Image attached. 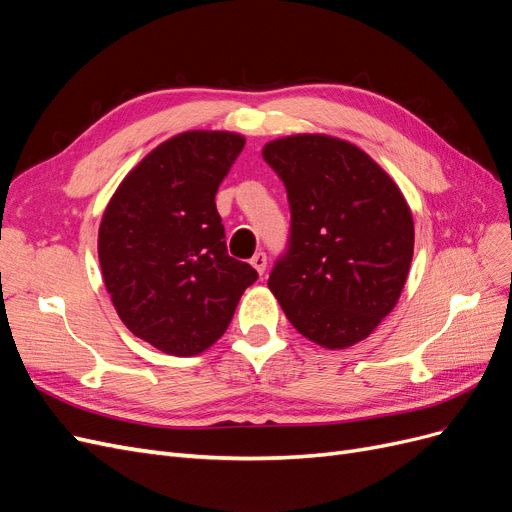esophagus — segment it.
Here are the masks:
<instances>
[{"instance_id":"esophagus-1","label":"esophagus","mask_w":512,"mask_h":512,"mask_svg":"<svg viewBox=\"0 0 512 512\" xmlns=\"http://www.w3.org/2000/svg\"><path fill=\"white\" fill-rule=\"evenodd\" d=\"M250 262H252V267L262 275V273H265V269H267V254L265 252H256Z\"/></svg>"}]
</instances>
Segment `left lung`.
Wrapping results in <instances>:
<instances>
[{"instance_id":"left-lung-1","label":"left lung","mask_w":512,"mask_h":512,"mask_svg":"<svg viewBox=\"0 0 512 512\" xmlns=\"http://www.w3.org/2000/svg\"><path fill=\"white\" fill-rule=\"evenodd\" d=\"M262 158L290 205L271 292L312 342L329 350L361 342L391 314L410 271L414 222L404 194L365 151L333 136H286Z\"/></svg>"}]
</instances>
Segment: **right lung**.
Returning <instances> with one entry per match:
<instances>
[{
    "label": "right lung",
    "instance_id": "1",
    "mask_svg": "<svg viewBox=\"0 0 512 512\" xmlns=\"http://www.w3.org/2000/svg\"><path fill=\"white\" fill-rule=\"evenodd\" d=\"M232 132H183L121 181L98 232L104 286L121 322L166 354L218 342L254 267L228 256L215 194L243 151Z\"/></svg>",
    "mask_w": 512,
    "mask_h": 512
}]
</instances>
